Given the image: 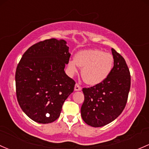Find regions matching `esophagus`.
I'll list each match as a JSON object with an SVG mask.
<instances>
[{"instance_id": "1", "label": "esophagus", "mask_w": 149, "mask_h": 149, "mask_svg": "<svg viewBox=\"0 0 149 149\" xmlns=\"http://www.w3.org/2000/svg\"><path fill=\"white\" fill-rule=\"evenodd\" d=\"M81 89H82L81 88V87L78 84H76V85H75V88H74L75 91H81Z\"/></svg>"}]
</instances>
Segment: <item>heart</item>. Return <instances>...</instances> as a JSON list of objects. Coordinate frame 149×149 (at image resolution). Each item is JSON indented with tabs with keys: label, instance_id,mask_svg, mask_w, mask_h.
I'll return each instance as SVG.
<instances>
[{
	"label": "heart",
	"instance_id": "heart-1",
	"mask_svg": "<svg viewBox=\"0 0 149 149\" xmlns=\"http://www.w3.org/2000/svg\"><path fill=\"white\" fill-rule=\"evenodd\" d=\"M70 75H74L82 67L81 76L86 84L96 85L105 81L113 68V57L100 49L83 50L76 54L75 59L68 62Z\"/></svg>",
	"mask_w": 149,
	"mask_h": 149
}]
</instances>
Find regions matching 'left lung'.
<instances>
[{
  "instance_id": "obj_1",
  "label": "left lung",
  "mask_w": 149,
  "mask_h": 149,
  "mask_svg": "<svg viewBox=\"0 0 149 149\" xmlns=\"http://www.w3.org/2000/svg\"><path fill=\"white\" fill-rule=\"evenodd\" d=\"M113 68L109 77L93 87L84 88V102L81 109L86 123L101 127L121 113L127 102L131 75L124 58L113 48Z\"/></svg>"
}]
</instances>
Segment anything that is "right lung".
<instances>
[{
    "label": "right lung",
    "instance_id": "right-lung-1",
    "mask_svg": "<svg viewBox=\"0 0 149 149\" xmlns=\"http://www.w3.org/2000/svg\"><path fill=\"white\" fill-rule=\"evenodd\" d=\"M64 40L47 39L31 46L15 72L18 102L31 119L49 123L60 116L75 81L64 71L70 54Z\"/></svg>",
    "mask_w": 149,
    "mask_h": 149
}]
</instances>
